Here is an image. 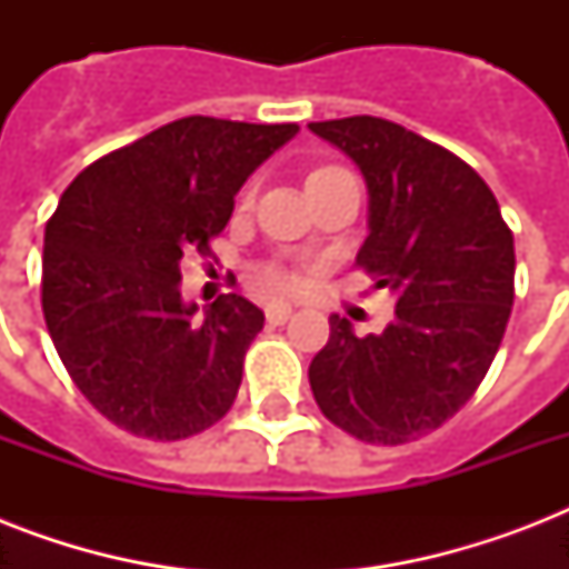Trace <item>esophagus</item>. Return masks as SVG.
<instances>
[{"label": "esophagus", "instance_id": "esophagus-1", "mask_svg": "<svg viewBox=\"0 0 569 569\" xmlns=\"http://www.w3.org/2000/svg\"><path fill=\"white\" fill-rule=\"evenodd\" d=\"M292 316V303H283V301H271L266 307V319L268 325H286Z\"/></svg>", "mask_w": 569, "mask_h": 569}]
</instances>
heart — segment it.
<instances>
[{
  "label": "heart",
  "instance_id": "1",
  "mask_svg": "<svg viewBox=\"0 0 569 569\" xmlns=\"http://www.w3.org/2000/svg\"><path fill=\"white\" fill-rule=\"evenodd\" d=\"M333 173H342V168H319V171L310 173V180H325V177H333ZM259 280L266 286H271V289H295L298 286V280H295L292 274H286V271H277V268H271V271H262L259 274Z\"/></svg>",
  "mask_w": 569,
  "mask_h": 569
}]
</instances>
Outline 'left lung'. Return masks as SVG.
Here are the masks:
<instances>
[{"instance_id":"left-lung-1","label":"left lung","mask_w":569,"mask_h":569,"mask_svg":"<svg viewBox=\"0 0 569 569\" xmlns=\"http://www.w3.org/2000/svg\"><path fill=\"white\" fill-rule=\"evenodd\" d=\"M310 129L363 171L369 236L357 266L396 295L383 333L357 337L330 316L328 346L310 363L312 396L357 440H419L467 405L502 346L513 232L487 182L446 147L369 114Z\"/></svg>"}]
</instances>
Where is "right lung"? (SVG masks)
I'll return each mask as SVG.
<instances>
[{"mask_svg": "<svg viewBox=\"0 0 569 569\" xmlns=\"http://www.w3.org/2000/svg\"><path fill=\"white\" fill-rule=\"evenodd\" d=\"M298 132L191 114L88 164L43 236L40 303L67 375L109 422L173 442L236 401L262 310L221 295L197 316L182 253L209 257L236 191Z\"/></svg>", "mask_w": 569, "mask_h": 569, "instance_id": "obj_1", "label": "right lung"}]
</instances>
